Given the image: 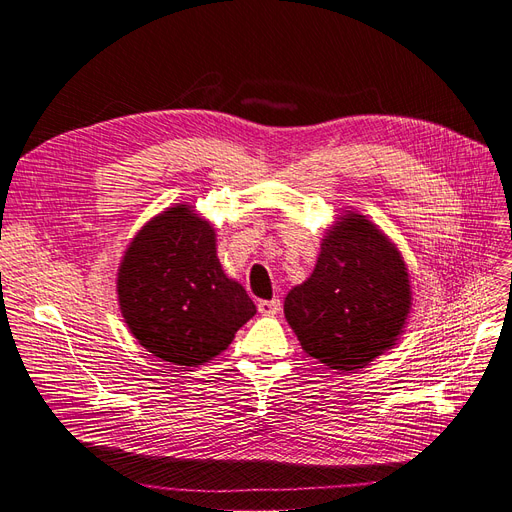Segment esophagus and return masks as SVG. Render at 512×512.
Wrapping results in <instances>:
<instances>
[{"label": "esophagus", "mask_w": 512, "mask_h": 512, "mask_svg": "<svg viewBox=\"0 0 512 512\" xmlns=\"http://www.w3.org/2000/svg\"><path fill=\"white\" fill-rule=\"evenodd\" d=\"M280 309H282V301L277 297L269 299V301H258V312L262 316H275V314H280Z\"/></svg>", "instance_id": "obj_1"}]
</instances>
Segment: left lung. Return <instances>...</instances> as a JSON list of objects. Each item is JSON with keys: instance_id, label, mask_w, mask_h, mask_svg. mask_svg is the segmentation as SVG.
<instances>
[{"instance_id": "1", "label": "left lung", "mask_w": 512, "mask_h": 512, "mask_svg": "<svg viewBox=\"0 0 512 512\" xmlns=\"http://www.w3.org/2000/svg\"><path fill=\"white\" fill-rule=\"evenodd\" d=\"M410 312L404 260L363 215L348 213L320 245L314 273L292 288L284 314L301 348L354 371L395 344Z\"/></svg>"}]
</instances>
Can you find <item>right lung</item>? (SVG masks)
Returning a JSON list of instances; mask_svg holds the SVG:
<instances>
[{"instance_id": "1", "label": "right lung", "mask_w": 512, "mask_h": 512, "mask_svg": "<svg viewBox=\"0 0 512 512\" xmlns=\"http://www.w3.org/2000/svg\"><path fill=\"white\" fill-rule=\"evenodd\" d=\"M119 305L138 344L173 365L196 367L228 348L256 314L215 256V232L188 205L138 232L119 269Z\"/></svg>"}]
</instances>
